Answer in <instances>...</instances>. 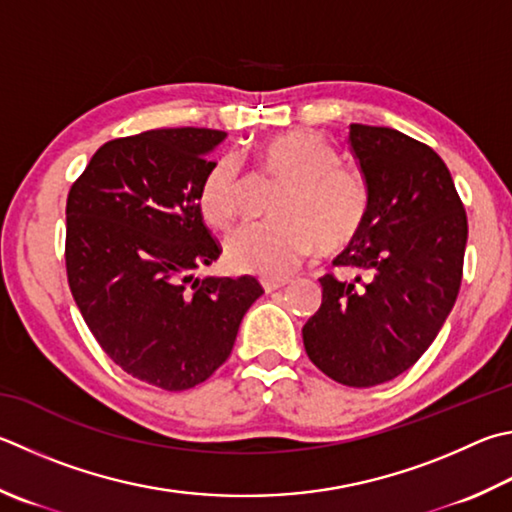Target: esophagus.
<instances>
[{
    "mask_svg": "<svg viewBox=\"0 0 512 512\" xmlns=\"http://www.w3.org/2000/svg\"><path fill=\"white\" fill-rule=\"evenodd\" d=\"M286 284H291V280H288V277H284V280H262V286H264L266 293L280 291V288H284Z\"/></svg>",
    "mask_w": 512,
    "mask_h": 512,
    "instance_id": "esophagus-1",
    "label": "esophagus"
}]
</instances>
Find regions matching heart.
<instances>
[{
  "mask_svg": "<svg viewBox=\"0 0 512 512\" xmlns=\"http://www.w3.org/2000/svg\"><path fill=\"white\" fill-rule=\"evenodd\" d=\"M266 176L284 181L268 224H250L226 239V259L239 273L264 280L291 275L318 246L324 255L347 250L365 230L371 190L365 176L342 165L315 132L291 129L257 147ZM244 206V174L235 156H221L199 185V208L210 226L230 228Z\"/></svg>",
  "mask_w": 512,
  "mask_h": 512,
  "instance_id": "heart-1",
  "label": "heart"
}]
</instances>
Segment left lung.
Masks as SVG:
<instances>
[{
  "label": "left lung",
  "mask_w": 512,
  "mask_h": 512,
  "mask_svg": "<svg viewBox=\"0 0 512 512\" xmlns=\"http://www.w3.org/2000/svg\"><path fill=\"white\" fill-rule=\"evenodd\" d=\"M351 152L371 190L365 230L320 277L322 306L304 324L306 356L347 387L410 369L457 302L468 217L448 165L392 127L353 123Z\"/></svg>",
  "instance_id": "1"
}]
</instances>
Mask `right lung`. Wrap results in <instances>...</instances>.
<instances>
[{"label": "right lung", "instance_id": "add662e5", "mask_svg": "<svg viewBox=\"0 0 512 512\" xmlns=\"http://www.w3.org/2000/svg\"><path fill=\"white\" fill-rule=\"evenodd\" d=\"M226 132L152 129L91 156L67 197L64 262L73 300L102 351L147 385L183 392L228 360L262 284L197 280L221 255L199 185Z\"/></svg>", "mask_w": 512, "mask_h": 512}]
</instances>
